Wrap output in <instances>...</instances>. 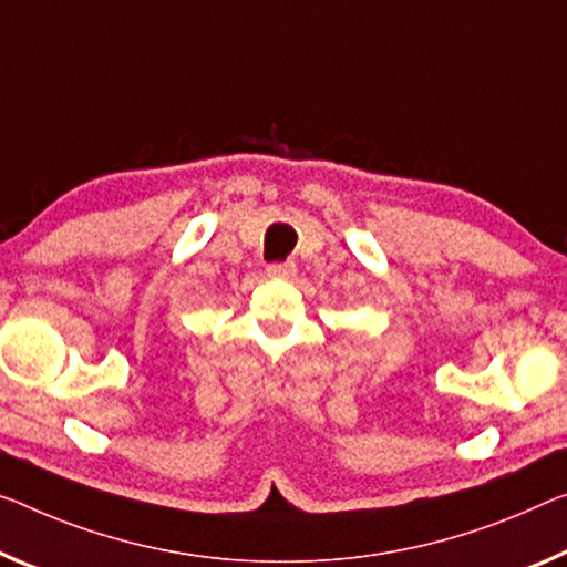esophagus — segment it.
Instances as JSON below:
<instances>
[{
    "instance_id": "obj_1",
    "label": "esophagus",
    "mask_w": 567,
    "mask_h": 567,
    "mask_svg": "<svg viewBox=\"0 0 567 567\" xmlns=\"http://www.w3.org/2000/svg\"><path fill=\"white\" fill-rule=\"evenodd\" d=\"M266 274L271 278H289L296 274V264L293 260H284V264H271L266 266Z\"/></svg>"
}]
</instances>
